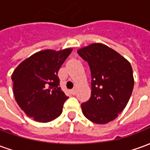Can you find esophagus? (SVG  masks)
Instances as JSON below:
<instances>
[{"mask_svg": "<svg viewBox=\"0 0 150 150\" xmlns=\"http://www.w3.org/2000/svg\"><path fill=\"white\" fill-rule=\"evenodd\" d=\"M71 94L72 95L76 94V89H75V88H74V89H72L71 90Z\"/></svg>", "mask_w": 150, "mask_h": 150, "instance_id": "1", "label": "esophagus"}]
</instances>
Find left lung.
<instances>
[{
	"label": "left lung",
	"instance_id": "8db88e82",
	"mask_svg": "<svg viewBox=\"0 0 150 150\" xmlns=\"http://www.w3.org/2000/svg\"><path fill=\"white\" fill-rule=\"evenodd\" d=\"M91 70V96L81 104L84 116L96 124H107L118 116L129 102L134 86L130 62L102 43L77 50Z\"/></svg>",
	"mask_w": 150,
	"mask_h": 150
}]
</instances>
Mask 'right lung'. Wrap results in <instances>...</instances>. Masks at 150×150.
<instances>
[{
  "label": "right lung",
  "mask_w": 150,
  "mask_h": 150,
  "mask_svg": "<svg viewBox=\"0 0 150 150\" xmlns=\"http://www.w3.org/2000/svg\"><path fill=\"white\" fill-rule=\"evenodd\" d=\"M71 51L72 48L43 50L25 59L13 72L15 100L35 121L50 122L61 115L68 97L59 87L57 75Z\"/></svg>",
  "instance_id": "1"
}]
</instances>
